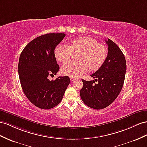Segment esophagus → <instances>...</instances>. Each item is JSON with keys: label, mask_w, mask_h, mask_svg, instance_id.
<instances>
[{"label": "esophagus", "mask_w": 147, "mask_h": 147, "mask_svg": "<svg viewBox=\"0 0 147 147\" xmlns=\"http://www.w3.org/2000/svg\"><path fill=\"white\" fill-rule=\"evenodd\" d=\"M75 80H76V79H75L74 78H70V80H71V81H74Z\"/></svg>", "instance_id": "1"}]
</instances>
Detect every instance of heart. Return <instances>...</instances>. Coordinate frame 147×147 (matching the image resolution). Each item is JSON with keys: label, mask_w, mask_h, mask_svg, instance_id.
Here are the masks:
<instances>
[{"label": "heart", "mask_w": 147, "mask_h": 147, "mask_svg": "<svg viewBox=\"0 0 147 147\" xmlns=\"http://www.w3.org/2000/svg\"><path fill=\"white\" fill-rule=\"evenodd\" d=\"M73 52L81 53L78 57L80 62H67L62 66L61 71L65 75L74 78L81 76L89 67L93 71L99 69L107 57L104 45L87 36L74 40L69 46L63 43L58 45L55 50V55L59 61L64 63L71 58Z\"/></svg>", "instance_id": "heart-1"}]
</instances>
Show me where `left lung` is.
<instances>
[{"instance_id": "1", "label": "left lung", "mask_w": 147, "mask_h": 147, "mask_svg": "<svg viewBox=\"0 0 147 147\" xmlns=\"http://www.w3.org/2000/svg\"><path fill=\"white\" fill-rule=\"evenodd\" d=\"M106 42L108 45L107 56L102 66L91 75L95 80H82L81 98L86 106L94 109H102L114 102L121 91L125 80V56L114 41L108 39Z\"/></svg>"}]
</instances>
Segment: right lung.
Segmentation results:
<instances>
[{"mask_svg": "<svg viewBox=\"0 0 147 147\" xmlns=\"http://www.w3.org/2000/svg\"><path fill=\"white\" fill-rule=\"evenodd\" d=\"M65 35L53 33L37 37L27 45L20 56L18 69L22 89L28 100L42 109L57 106L70 82L68 76L48 79L59 69L55 49Z\"/></svg>", "mask_w": 147, "mask_h": 147, "instance_id": "obj_1", "label": "right lung"}]
</instances>
